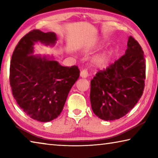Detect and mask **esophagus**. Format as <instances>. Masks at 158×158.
Returning a JSON list of instances; mask_svg holds the SVG:
<instances>
[{"instance_id": "esophagus-1", "label": "esophagus", "mask_w": 158, "mask_h": 158, "mask_svg": "<svg viewBox=\"0 0 158 158\" xmlns=\"http://www.w3.org/2000/svg\"><path fill=\"white\" fill-rule=\"evenodd\" d=\"M88 76V72L86 69H82L80 73V77H82V78H86Z\"/></svg>"}]
</instances>
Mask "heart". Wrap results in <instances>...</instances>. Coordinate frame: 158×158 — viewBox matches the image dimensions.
Returning <instances> with one entry per match:
<instances>
[{
  "label": "heart",
  "instance_id": "obj_1",
  "mask_svg": "<svg viewBox=\"0 0 158 158\" xmlns=\"http://www.w3.org/2000/svg\"><path fill=\"white\" fill-rule=\"evenodd\" d=\"M108 61H109V57L106 54L101 55L95 59V64L100 67H104L106 65V64L108 63Z\"/></svg>",
  "mask_w": 158,
  "mask_h": 158
}]
</instances>
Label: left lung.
Listing matches in <instances>:
<instances>
[{
    "instance_id": "left-lung-1",
    "label": "left lung",
    "mask_w": 158,
    "mask_h": 158,
    "mask_svg": "<svg viewBox=\"0 0 158 158\" xmlns=\"http://www.w3.org/2000/svg\"><path fill=\"white\" fill-rule=\"evenodd\" d=\"M146 60L142 48L130 36L125 53L99 70L90 81V100L94 114L105 121L124 116L143 93Z\"/></svg>"
}]
</instances>
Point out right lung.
Instances as JSON below:
<instances>
[{"label":"right lung","mask_w":158,"mask_h":158,"mask_svg":"<svg viewBox=\"0 0 158 158\" xmlns=\"http://www.w3.org/2000/svg\"><path fill=\"white\" fill-rule=\"evenodd\" d=\"M56 40L53 32L31 31L18 42L10 61L13 97L28 116L40 122L59 116L69 90L79 77L77 65L64 67L56 60L29 56L33 52L35 42L53 45Z\"/></svg>","instance_id":"right-lung-1"}]
</instances>
